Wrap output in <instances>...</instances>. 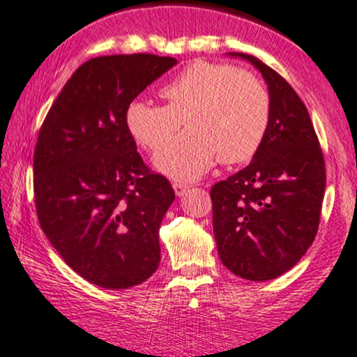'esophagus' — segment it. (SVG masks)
I'll list each match as a JSON object with an SVG mask.
<instances>
[{"mask_svg":"<svg viewBox=\"0 0 357 357\" xmlns=\"http://www.w3.org/2000/svg\"><path fill=\"white\" fill-rule=\"evenodd\" d=\"M174 190L178 197H182V195L187 194L188 185H187V183H183V182H174Z\"/></svg>","mask_w":357,"mask_h":357,"instance_id":"esophagus-1","label":"esophagus"}]
</instances>
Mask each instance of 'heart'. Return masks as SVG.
Segmentation results:
<instances>
[{
	"instance_id": "heart-1",
	"label": "heart",
	"mask_w": 357,
	"mask_h": 357,
	"mask_svg": "<svg viewBox=\"0 0 357 357\" xmlns=\"http://www.w3.org/2000/svg\"><path fill=\"white\" fill-rule=\"evenodd\" d=\"M160 96L165 105L130 102L125 127L138 145L157 150L184 121L188 132L155 155V167L178 182L202 177L217 157L222 163L249 160L269 127V91L252 73L225 63H188Z\"/></svg>"
}]
</instances>
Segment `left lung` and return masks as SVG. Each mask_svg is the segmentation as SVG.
Segmentation results:
<instances>
[{
	"instance_id": "left-lung-1",
	"label": "left lung",
	"mask_w": 357,
	"mask_h": 357,
	"mask_svg": "<svg viewBox=\"0 0 357 357\" xmlns=\"http://www.w3.org/2000/svg\"><path fill=\"white\" fill-rule=\"evenodd\" d=\"M269 85L271 120L245 169L211 188L220 261L247 280H271L296 266L319 229L326 162L307 108L294 88L254 54Z\"/></svg>"
}]
</instances>
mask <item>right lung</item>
I'll return each mask as SVG.
<instances>
[{
    "mask_svg": "<svg viewBox=\"0 0 357 357\" xmlns=\"http://www.w3.org/2000/svg\"><path fill=\"white\" fill-rule=\"evenodd\" d=\"M174 65L175 58L152 53L91 58L71 75L38 133V220L63 261L95 286H137L160 262L158 230L175 192L142 160L125 108Z\"/></svg>",
    "mask_w": 357,
    "mask_h": 357,
    "instance_id": "right-lung-1",
    "label": "right lung"
}]
</instances>
